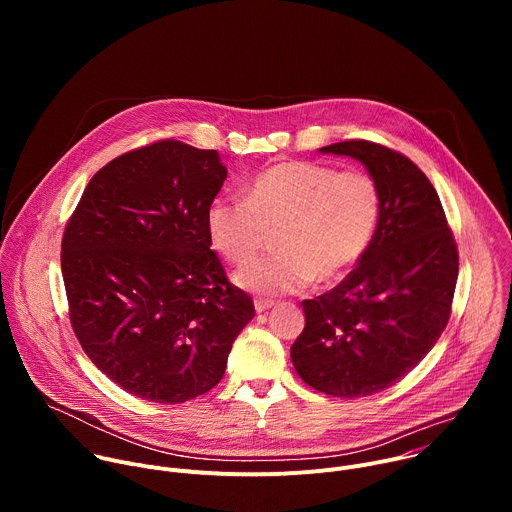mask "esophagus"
Here are the masks:
<instances>
[{"mask_svg": "<svg viewBox=\"0 0 512 512\" xmlns=\"http://www.w3.org/2000/svg\"><path fill=\"white\" fill-rule=\"evenodd\" d=\"M271 306H273L271 300H263V298H257V300H255V310H257L259 314H261V312H267Z\"/></svg>", "mask_w": 512, "mask_h": 512, "instance_id": "1", "label": "esophagus"}]
</instances>
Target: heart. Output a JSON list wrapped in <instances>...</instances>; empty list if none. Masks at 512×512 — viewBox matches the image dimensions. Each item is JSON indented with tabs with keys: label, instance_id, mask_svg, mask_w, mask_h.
Segmentation results:
<instances>
[{
	"label": "heart",
	"instance_id": "obj_1",
	"mask_svg": "<svg viewBox=\"0 0 512 512\" xmlns=\"http://www.w3.org/2000/svg\"><path fill=\"white\" fill-rule=\"evenodd\" d=\"M381 218V190L364 172L314 162H281L259 172L245 200L216 198L206 233L227 261L243 265L279 231V253L237 271L239 287L261 296L298 294L318 279L334 283L369 249Z\"/></svg>",
	"mask_w": 512,
	"mask_h": 512
}]
</instances>
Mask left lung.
Segmentation results:
<instances>
[{
    "instance_id": "obj_1",
    "label": "left lung",
    "mask_w": 512,
    "mask_h": 512,
    "mask_svg": "<svg viewBox=\"0 0 512 512\" xmlns=\"http://www.w3.org/2000/svg\"><path fill=\"white\" fill-rule=\"evenodd\" d=\"M320 152L369 170L381 190V218L358 265L334 289L302 302L306 328L291 362L316 391L356 399L401 381L442 336L458 247L440 196L409 158L364 139Z\"/></svg>"
}]
</instances>
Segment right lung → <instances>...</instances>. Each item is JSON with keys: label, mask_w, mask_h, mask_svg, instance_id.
<instances>
[{"label": "right lung", "mask_w": 512, "mask_h": 512, "mask_svg": "<svg viewBox=\"0 0 512 512\" xmlns=\"http://www.w3.org/2000/svg\"><path fill=\"white\" fill-rule=\"evenodd\" d=\"M225 180L218 152L162 139L101 168L64 229L72 330L129 395L166 405L204 395L255 316L206 233Z\"/></svg>", "instance_id": "right-lung-1"}]
</instances>
